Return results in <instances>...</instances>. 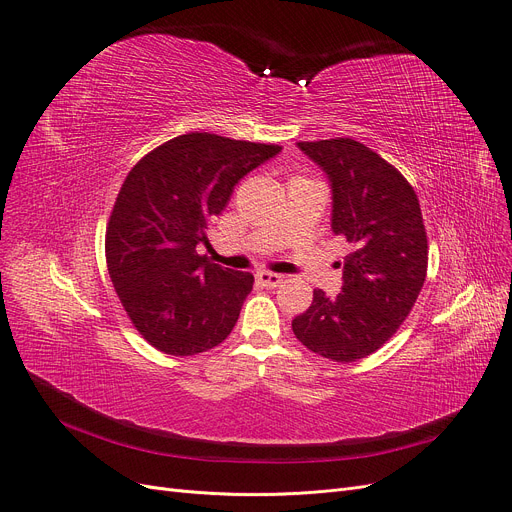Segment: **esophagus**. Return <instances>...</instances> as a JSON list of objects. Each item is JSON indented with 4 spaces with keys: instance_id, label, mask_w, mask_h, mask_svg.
Returning <instances> with one entry per match:
<instances>
[{
    "instance_id": "obj_1",
    "label": "esophagus",
    "mask_w": 512,
    "mask_h": 512,
    "mask_svg": "<svg viewBox=\"0 0 512 512\" xmlns=\"http://www.w3.org/2000/svg\"><path fill=\"white\" fill-rule=\"evenodd\" d=\"M255 278H257V284H261L265 288H276L282 282V276L274 274V272H257Z\"/></svg>"
}]
</instances>
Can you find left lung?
Segmentation results:
<instances>
[{"label":"left lung","instance_id":"8db88e82","mask_svg":"<svg viewBox=\"0 0 512 512\" xmlns=\"http://www.w3.org/2000/svg\"><path fill=\"white\" fill-rule=\"evenodd\" d=\"M297 147L326 174L332 232L353 253L342 263V292L328 297L313 290V303L292 319V332L309 351L351 363L392 338L419 297L427 272L421 207L405 176L359 141Z\"/></svg>","mask_w":512,"mask_h":512}]
</instances>
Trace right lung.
Masks as SVG:
<instances>
[{
    "mask_svg": "<svg viewBox=\"0 0 512 512\" xmlns=\"http://www.w3.org/2000/svg\"><path fill=\"white\" fill-rule=\"evenodd\" d=\"M278 145L188 132L145 155L118 193L105 234L122 307L157 351L188 357L218 346L238 321L253 274L197 253L234 186Z\"/></svg>",
    "mask_w": 512,
    "mask_h": 512,
    "instance_id": "right-lung-1",
    "label": "right lung"
}]
</instances>
